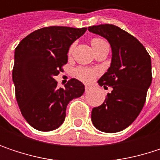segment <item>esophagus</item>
Here are the masks:
<instances>
[{
    "label": "esophagus",
    "mask_w": 160,
    "mask_h": 160,
    "mask_svg": "<svg viewBox=\"0 0 160 160\" xmlns=\"http://www.w3.org/2000/svg\"><path fill=\"white\" fill-rule=\"evenodd\" d=\"M91 89H92V86H91V85H88V84H87V85H85V91H86V92L90 91Z\"/></svg>",
    "instance_id": "34e87169"
}]
</instances>
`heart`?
I'll return each instance as SVG.
<instances>
[{"label": "heart", "mask_w": 160, "mask_h": 160, "mask_svg": "<svg viewBox=\"0 0 160 160\" xmlns=\"http://www.w3.org/2000/svg\"><path fill=\"white\" fill-rule=\"evenodd\" d=\"M106 42L103 39L100 38H93L91 41V45L92 46L93 50L97 48L99 45H101L102 43H105ZM75 44H71V46L68 49V55H70L74 50ZM98 75V70L95 68H83L80 67L78 68H76L75 70V76L83 82H91L93 80L96 76Z\"/></svg>", "instance_id": "obj_1"}]
</instances>
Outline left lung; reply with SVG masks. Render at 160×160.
I'll use <instances>...</instances> for the list:
<instances>
[{"instance_id": "obj_1", "label": "left lung", "mask_w": 160, "mask_h": 160, "mask_svg": "<svg viewBox=\"0 0 160 160\" xmlns=\"http://www.w3.org/2000/svg\"><path fill=\"white\" fill-rule=\"evenodd\" d=\"M88 30L106 38L112 49L111 66L98 83L113 90L101 106L92 108V121L101 132H118L130 126L143 109L152 81L151 58L135 37L117 26H92Z\"/></svg>"}]
</instances>
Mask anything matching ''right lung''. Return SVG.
<instances>
[{
	"label": "right lung",
	"instance_id": "right-lung-1",
	"mask_svg": "<svg viewBox=\"0 0 160 160\" xmlns=\"http://www.w3.org/2000/svg\"><path fill=\"white\" fill-rule=\"evenodd\" d=\"M86 29L42 28L24 38L16 48L13 81L16 101L27 122L38 131L50 132L60 127L68 103L85 91L76 79L59 88L53 78L63 71L70 45Z\"/></svg>",
	"mask_w": 160,
	"mask_h": 160
}]
</instances>
